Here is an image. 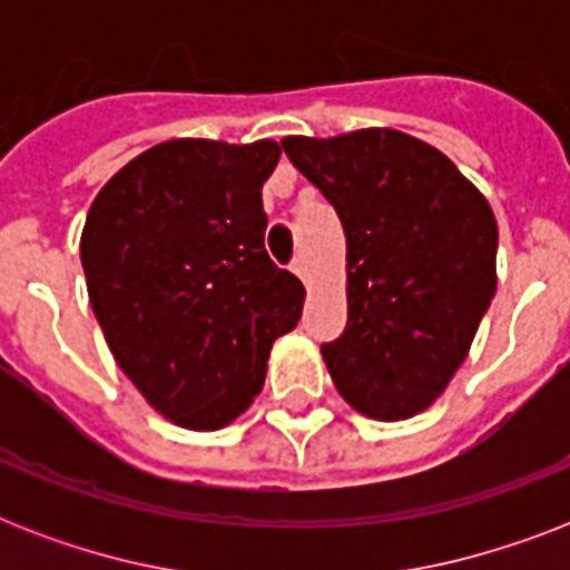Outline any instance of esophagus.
Returning a JSON list of instances; mask_svg holds the SVG:
<instances>
[{
	"label": "esophagus",
	"instance_id": "34e87169",
	"mask_svg": "<svg viewBox=\"0 0 570 570\" xmlns=\"http://www.w3.org/2000/svg\"><path fill=\"white\" fill-rule=\"evenodd\" d=\"M293 272H295V275H298V277H302L304 284H311V268H307V259H304V257L295 259V263H293Z\"/></svg>",
	"mask_w": 570,
	"mask_h": 570
}]
</instances>
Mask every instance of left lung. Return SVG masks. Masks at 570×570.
<instances>
[{
  "label": "left lung",
  "mask_w": 570,
  "mask_h": 570,
  "mask_svg": "<svg viewBox=\"0 0 570 570\" xmlns=\"http://www.w3.org/2000/svg\"><path fill=\"white\" fill-rule=\"evenodd\" d=\"M281 145L346 233L348 322L322 346L334 387L373 420L420 414L459 373L497 293L494 209L438 147L399 129Z\"/></svg>",
  "instance_id": "left-lung-1"
}]
</instances>
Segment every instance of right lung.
Listing matches in <instances>:
<instances>
[{
    "label": "right lung",
    "mask_w": 570,
    "mask_h": 570,
    "mask_svg": "<svg viewBox=\"0 0 570 570\" xmlns=\"http://www.w3.org/2000/svg\"><path fill=\"white\" fill-rule=\"evenodd\" d=\"M281 145L171 138L94 197L79 254L102 337L147 405L215 432L263 390L304 286L266 254L263 183Z\"/></svg>",
    "instance_id": "right-lung-1"
}]
</instances>
